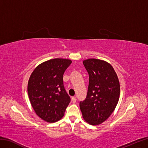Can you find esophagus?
Segmentation results:
<instances>
[{
    "mask_svg": "<svg viewBox=\"0 0 148 148\" xmlns=\"http://www.w3.org/2000/svg\"><path fill=\"white\" fill-rule=\"evenodd\" d=\"M71 99H72V102H73V103H76V98L75 97H72V98H71Z\"/></svg>",
    "mask_w": 148,
    "mask_h": 148,
    "instance_id": "obj_1",
    "label": "esophagus"
}]
</instances>
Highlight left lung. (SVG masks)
I'll list each match as a JSON object with an SVG mask.
<instances>
[{
  "label": "left lung",
  "mask_w": 148,
  "mask_h": 148,
  "mask_svg": "<svg viewBox=\"0 0 148 148\" xmlns=\"http://www.w3.org/2000/svg\"><path fill=\"white\" fill-rule=\"evenodd\" d=\"M89 74L86 99L80 102L83 118L92 125L102 123L114 111L119 98L120 85L112 66L102 60H83Z\"/></svg>",
  "instance_id": "left-lung-1"
}]
</instances>
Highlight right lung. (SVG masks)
Instances as JSON below:
<instances>
[{"mask_svg":"<svg viewBox=\"0 0 148 148\" xmlns=\"http://www.w3.org/2000/svg\"><path fill=\"white\" fill-rule=\"evenodd\" d=\"M71 63L65 58L49 60L37 66L30 75L28 95L34 111L44 121L60 120L71 102L64 88L63 75Z\"/></svg>","mask_w":148,"mask_h":148,"instance_id":"right-lung-1","label":"right lung"}]
</instances>
